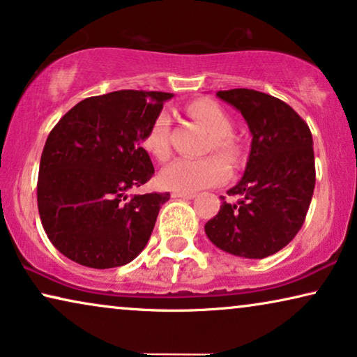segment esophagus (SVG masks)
I'll use <instances>...</instances> for the list:
<instances>
[{
    "instance_id": "esophagus-1",
    "label": "esophagus",
    "mask_w": 357,
    "mask_h": 357,
    "mask_svg": "<svg viewBox=\"0 0 357 357\" xmlns=\"http://www.w3.org/2000/svg\"><path fill=\"white\" fill-rule=\"evenodd\" d=\"M172 198H180V199H193L195 193H178L172 192Z\"/></svg>"
}]
</instances>
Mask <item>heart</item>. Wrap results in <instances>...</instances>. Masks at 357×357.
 I'll list each match as a JSON object with an SVG mask.
<instances>
[{
  "mask_svg": "<svg viewBox=\"0 0 357 357\" xmlns=\"http://www.w3.org/2000/svg\"><path fill=\"white\" fill-rule=\"evenodd\" d=\"M187 112L211 136V149L227 162H237L241 158V144L234 138L232 120L226 110L214 100L198 99L187 107ZM170 120L165 112L155 116L143 146L154 159L164 160L170 155ZM227 167L218 158L175 159L159 175L160 187L170 192L195 193L203 188L214 187L227 180Z\"/></svg>",
  "mask_w": 357,
  "mask_h": 357,
  "instance_id": "1",
  "label": "heart"
}]
</instances>
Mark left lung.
<instances>
[{"label": "left lung", "instance_id": "8db88e82", "mask_svg": "<svg viewBox=\"0 0 357 357\" xmlns=\"http://www.w3.org/2000/svg\"><path fill=\"white\" fill-rule=\"evenodd\" d=\"M219 99L241 112L252 133L245 172L204 226L221 250L265 258L301 231L315 188L314 141L309 126L286 102L253 89L219 91ZM224 199V198H222Z\"/></svg>", "mask_w": 357, "mask_h": 357}]
</instances>
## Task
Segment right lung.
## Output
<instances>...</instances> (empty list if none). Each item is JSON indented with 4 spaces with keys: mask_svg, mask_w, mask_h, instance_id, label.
<instances>
[{
    "mask_svg": "<svg viewBox=\"0 0 357 357\" xmlns=\"http://www.w3.org/2000/svg\"><path fill=\"white\" fill-rule=\"evenodd\" d=\"M169 92L115 91L76 104L48 135L38 169L42 226L58 252L105 270L135 260L169 193L128 197L154 175L141 148Z\"/></svg>",
    "mask_w": 357,
    "mask_h": 357,
    "instance_id": "add662e5",
    "label": "right lung"
}]
</instances>
